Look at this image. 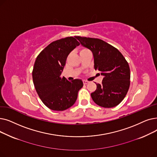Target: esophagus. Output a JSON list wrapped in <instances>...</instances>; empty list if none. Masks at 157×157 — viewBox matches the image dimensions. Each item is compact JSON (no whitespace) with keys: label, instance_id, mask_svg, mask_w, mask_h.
Here are the masks:
<instances>
[{"label":"esophagus","instance_id":"obj_1","mask_svg":"<svg viewBox=\"0 0 157 157\" xmlns=\"http://www.w3.org/2000/svg\"><path fill=\"white\" fill-rule=\"evenodd\" d=\"M88 83H89L88 81H87V80H83V84H84V85H86V84H88Z\"/></svg>","mask_w":157,"mask_h":157}]
</instances>
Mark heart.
Listing matches in <instances>:
<instances>
[{
  "instance_id": "b5f03b06",
  "label": "heart",
  "mask_w": 157,
  "mask_h": 157,
  "mask_svg": "<svg viewBox=\"0 0 157 157\" xmlns=\"http://www.w3.org/2000/svg\"><path fill=\"white\" fill-rule=\"evenodd\" d=\"M90 52V50H88V49L86 48L82 47V48H80V50H79V54H80V55H82V54H85V53H87V52Z\"/></svg>"
}]
</instances>
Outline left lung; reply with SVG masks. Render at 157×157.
Masks as SVG:
<instances>
[{
    "mask_svg": "<svg viewBox=\"0 0 157 157\" xmlns=\"http://www.w3.org/2000/svg\"><path fill=\"white\" fill-rule=\"evenodd\" d=\"M82 45L91 50L94 56V70L103 75L102 84H96L91 94L97 105L112 108L124 98L130 87V70L128 62L116 48L98 38L76 36Z\"/></svg>",
    "mask_w": 157,
    "mask_h": 157,
    "instance_id": "obj_1",
    "label": "left lung"
}]
</instances>
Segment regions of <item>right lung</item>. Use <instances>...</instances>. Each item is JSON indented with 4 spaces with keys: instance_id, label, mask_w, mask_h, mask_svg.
<instances>
[{
    "instance_id": "obj_1",
    "label": "right lung",
    "mask_w": 157,
    "mask_h": 157,
    "mask_svg": "<svg viewBox=\"0 0 157 157\" xmlns=\"http://www.w3.org/2000/svg\"><path fill=\"white\" fill-rule=\"evenodd\" d=\"M75 38L66 37L52 42L40 52L34 63L33 80L36 91L51 110L63 111L71 107L83 86L81 80L70 82L61 77L67 57L80 44Z\"/></svg>"
}]
</instances>
